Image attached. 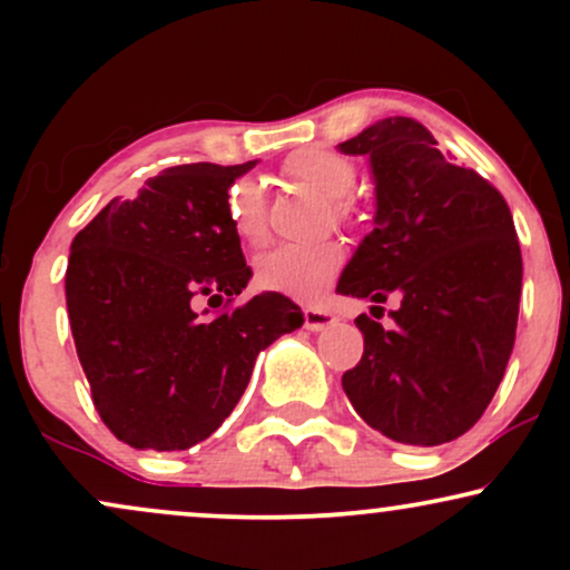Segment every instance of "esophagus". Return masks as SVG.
I'll return each instance as SVG.
<instances>
[{
	"mask_svg": "<svg viewBox=\"0 0 570 570\" xmlns=\"http://www.w3.org/2000/svg\"><path fill=\"white\" fill-rule=\"evenodd\" d=\"M305 330L311 332H318V330H326V326H332L337 322V316L332 311H324V307H305Z\"/></svg>",
	"mask_w": 570,
	"mask_h": 570,
	"instance_id": "34e87169",
	"label": "esophagus"
}]
</instances>
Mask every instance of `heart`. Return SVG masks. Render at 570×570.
Returning <instances> with one entry per match:
<instances>
[{
  "mask_svg": "<svg viewBox=\"0 0 570 570\" xmlns=\"http://www.w3.org/2000/svg\"><path fill=\"white\" fill-rule=\"evenodd\" d=\"M281 176L294 185L311 189L326 198L332 219L337 225H356L362 212L353 200L351 187L356 181V163L335 149L305 147L292 153L281 166ZM227 222L235 238L246 246H263L267 240V200L263 187L254 179H238L227 189L225 200ZM345 263V252L337 240H318V244H284L271 248L257 259L254 281L259 289L284 294V297L313 303L330 289L340 267Z\"/></svg>",
  "mask_w": 570,
  "mask_h": 570,
  "instance_id": "b5f03b06",
  "label": "heart"
}]
</instances>
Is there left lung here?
I'll return each instance as SVG.
<instances>
[{
  "label": "left lung",
  "instance_id": "1",
  "mask_svg": "<svg viewBox=\"0 0 570 570\" xmlns=\"http://www.w3.org/2000/svg\"><path fill=\"white\" fill-rule=\"evenodd\" d=\"M340 149L370 155L377 214L337 292L372 299L381 316L385 299H399L389 330L356 318L364 356L343 391L389 440H458L488 410L514 348L522 254L512 212L412 117L375 122Z\"/></svg>",
  "mask_w": 570,
  "mask_h": 570
}]
</instances>
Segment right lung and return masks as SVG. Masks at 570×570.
<instances>
[{
    "instance_id": "obj_1",
    "label": "right lung",
    "mask_w": 570,
    "mask_h": 570,
    "mask_svg": "<svg viewBox=\"0 0 570 570\" xmlns=\"http://www.w3.org/2000/svg\"><path fill=\"white\" fill-rule=\"evenodd\" d=\"M254 163L166 168L139 198L109 200L71 240L77 356L98 415L130 448L168 453L212 436L246 391L257 353L303 326L284 294L235 305L252 267L225 200Z\"/></svg>"
}]
</instances>
